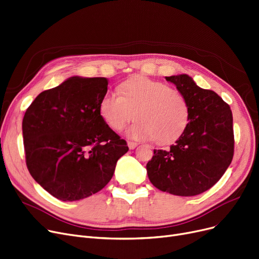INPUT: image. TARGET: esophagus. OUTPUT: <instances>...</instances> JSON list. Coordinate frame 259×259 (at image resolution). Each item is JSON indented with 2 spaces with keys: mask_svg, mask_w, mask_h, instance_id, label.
<instances>
[{
  "mask_svg": "<svg viewBox=\"0 0 259 259\" xmlns=\"http://www.w3.org/2000/svg\"><path fill=\"white\" fill-rule=\"evenodd\" d=\"M137 146H138V143H134V142H128V147H129V149H134V148H137Z\"/></svg>",
  "mask_w": 259,
  "mask_h": 259,
  "instance_id": "1",
  "label": "esophagus"
}]
</instances>
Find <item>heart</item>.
Segmentation results:
<instances>
[{"label": "heart", "instance_id": "b5f03b06", "mask_svg": "<svg viewBox=\"0 0 259 259\" xmlns=\"http://www.w3.org/2000/svg\"><path fill=\"white\" fill-rule=\"evenodd\" d=\"M118 93L108 92L99 103L100 117L113 131L128 129L132 140L172 143L182 136L189 122V105L185 96L169 85L138 76L123 81Z\"/></svg>", "mask_w": 259, "mask_h": 259}]
</instances>
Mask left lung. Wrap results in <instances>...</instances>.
<instances>
[{
    "label": "left lung",
    "instance_id": "1",
    "mask_svg": "<svg viewBox=\"0 0 259 259\" xmlns=\"http://www.w3.org/2000/svg\"><path fill=\"white\" fill-rule=\"evenodd\" d=\"M165 78L187 99L189 122L170 148L153 151L146 165L148 178L162 192L197 196L215 185L233 160L232 111L217 93L198 87L186 74Z\"/></svg>",
    "mask_w": 259,
    "mask_h": 259
}]
</instances>
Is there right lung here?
<instances>
[{
	"label": "right lung",
	"instance_id": "right-lung-1",
	"mask_svg": "<svg viewBox=\"0 0 259 259\" xmlns=\"http://www.w3.org/2000/svg\"><path fill=\"white\" fill-rule=\"evenodd\" d=\"M107 91V78L73 76L40 93L25 112L22 131L28 171L61 201L102 190L129 150L100 117L99 103Z\"/></svg>",
	"mask_w": 259,
	"mask_h": 259
}]
</instances>
